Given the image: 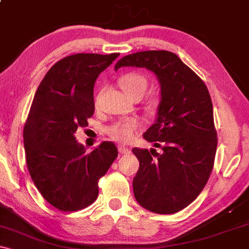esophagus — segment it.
I'll return each mask as SVG.
<instances>
[{
  "label": "esophagus",
  "instance_id": "obj_1",
  "mask_svg": "<svg viewBox=\"0 0 249 249\" xmlns=\"http://www.w3.org/2000/svg\"><path fill=\"white\" fill-rule=\"evenodd\" d=\"M118 151H119V153H122V154H126V153L130 152V148H127V147L123 146V145H119V146H118Z\"/></svg>",
  "mask_w": 249,
  "mask_h": 249
}]
</instances>
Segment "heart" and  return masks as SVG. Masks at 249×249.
I'll use <instances>...</instances> for the list:
<instances>
[{
  "mask_svg": "<svg viewBox=\"0 0 249 249\" xmlns=\"http://www.w3.org/2000/svg\"><path fill=\"white\" fill-rule=\"evenodd\" d=\"M119 84L130 97L142 96L147 88V79L139 72H127L119 78ZM138 126L139 121L137 118H125L110 125L107 128V132L115 141L125 142L132 138L133 132Z\"/></svg>",
  "mask_w": 249,
  "mask_h": 249,
  "instance_id": "1",
  "label": "heart"
}]
</instances>
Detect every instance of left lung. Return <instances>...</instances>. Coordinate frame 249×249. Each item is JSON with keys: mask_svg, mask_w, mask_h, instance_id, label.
Returning a JSON list of instances; mask_svg holds the SVG:
<instances>
[{"mask_svg": "<svg viewBox=\"0 0 249 249\" xmlns=\"http://www.w3.org/2000/svg\"><path fill=\"white\" fill-rule=\"evenodd\" d=\"M122 67L146 68L160 84L157 119L142 137L162 152L132 148L139 160L134 198L153 213H177L196 200L213 170L218 139L210 92L171 51L131 53L117 62L115 70Z\"/></svg>", "mask_w": 249, "mask_h": 249, "instance_id": "left-lung-1", "label": "left lung"}]
</instances>
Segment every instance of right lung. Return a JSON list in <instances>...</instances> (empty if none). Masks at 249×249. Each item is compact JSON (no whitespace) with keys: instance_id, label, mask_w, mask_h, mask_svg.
<instances>
[{"instance_id":"1","label":"right lung","mask_w":249,"mask_h":249,"mask_svg":"<svg viewBox=\"0 0 249 249\" xmlns=\"http://www.w3.org/2000/svg\"><path fill=\"white\" fill-rule=\"evenodd\" d=\"M119 53H76L51 67L31 104L23 130L25 160L42 196L63 212H75L98 196V180L118 156L103 142L87 150L75 138L95 112L93 87Z\"/></svg>"}]
</instances>
